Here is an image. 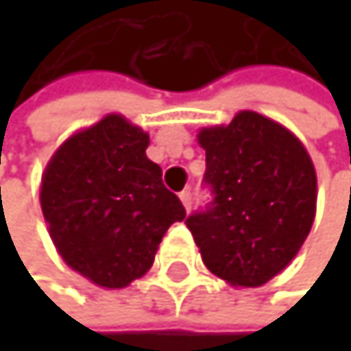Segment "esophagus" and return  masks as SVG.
<instances>
[{
    "mask_svg": "<svg viewBox=\"0 0 351 351\" xmlns=\"http://www.w3.org/2000/svg\"><path fill=\"white\" fill-rule=\"evenodd\" d=\"M179 197H181V202H183L185 210L189 213V210H191V202H193V199H191V191H187V189H185V191H181V193H179Z\"/></svg>",
    "mask_w": 351,
    "mask_h": 351,
    "instance_id": "1",
    "label": "esophagus"
}]
</instances>
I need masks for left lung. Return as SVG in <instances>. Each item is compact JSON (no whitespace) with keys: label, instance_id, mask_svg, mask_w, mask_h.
Segmentation results:
<instances>
[{"label":"left lung","instance_id":"1","mask_svg":"<svg viewBox=\"0 0 351 351\" xmlns=\"http://www.w3.org/2000/svg\"><path fill=\"white\" fill-rule=\"evenodd\" d=\"M197 143L213 202L185 223L202 261L232 287H261L295 259L312 229V158L291 130L254 111L202 128Z\"/></svg>","mask_w":351,"mask_h":351}]
</instances>
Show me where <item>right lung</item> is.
Instances as JSON below:
<instances>
[{
    "instance_id": "right-lung-1",
    "label": "right lung",
    "mask_w": 351,
    "mask_h": 351,
    "mask_svg": "<svg viewBox=\"0 0 351 351\" xmlns=\"http://www.w3.org/2000/svg\"><path fill=\"white\" fill-rule=\"evenodd\" d=\"M149 134L111 113L66 138L42 177V213L62 261L103 289H124L154 265L181 199L147 158Z\"/></svg>"
}]
</instances>
